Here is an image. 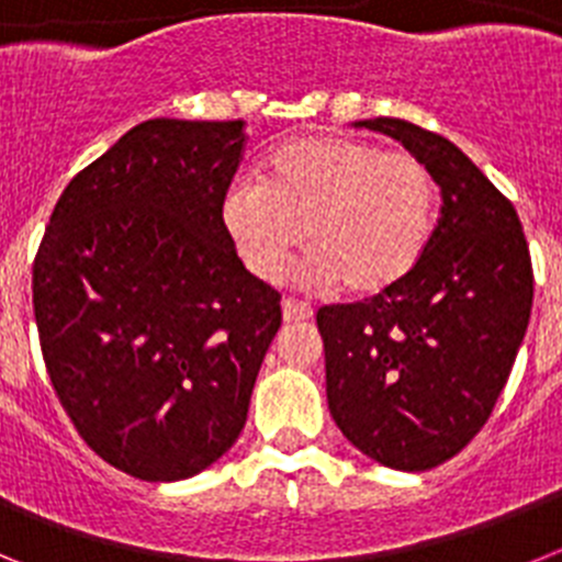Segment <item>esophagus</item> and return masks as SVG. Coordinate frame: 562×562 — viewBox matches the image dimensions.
<instances>
[{"instance_id": "1", "label": "esophagus", "mask_w": 562, "mask_h": 562, "mask_svg": "<svg viewBox=\"0 0 562 562\" xmlns=\"http://www.w3.org/2000/svg\"><path fill=\"white\" fill-rule=\"evenodd\" d=\"M284 321L286 324H301V321H310L312 317V306L306 301H297V297H284Z\"/></svg>"}]
</instances>
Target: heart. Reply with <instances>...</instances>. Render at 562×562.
Instances as JSON below:
<instances>
[{"label": "heart", "mask_w": 562, "mask_h": 562, "mask_svg": "<svg viewBox=\"0 0 562 562\" xmlns=\"http://www.w3.org/2000/svg\"><path fill=\"white\" fill-rule=\"evenodd\" d=\"M439 186L419 157L342 134L278 146L258 182H233L222 220L252 276L272 281L304 233L310 276L357 297L408 278L434 236Z\"/></svg>", "instance_id": "heart-1"}]
</instances>
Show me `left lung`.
<instances>
[{"instance_id":"1","label":"left lung","mask_w":562,"mask_h":562,"mask_svg":"<svg viewBox=\"0 0 562 562\" xmlns=\"http://www.w3.org/2000/svg\"><path fill=\"white\" fill-rule=\"evenodd\" d=\"M357 126L430 168L441 213L408 278L317 310L326 400L357 450L422 473L461 453L493 414L532 315V256L513 202L453 143L400 117Z\"/></svg>"}]
</instances>
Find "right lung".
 Here are the masks:
<instances>
[{
  "label": "right lung",
  "instance_id": "right-lung-1",
  "mask_svg": "<svg viewBox=\"0 0 562 562\" xmlns=\"http://www.w3.org/2000/svg\"><path fill=\"white\" fill-rule=\"evenodd\" d=\"M245 121L134 126L58 196L33 261L44 366L78 436L143 481L231 450L281 326L222 220Z\"/></svg>",
  "mask_w": 562,
  "mask_h": 562
}]
</instances>
